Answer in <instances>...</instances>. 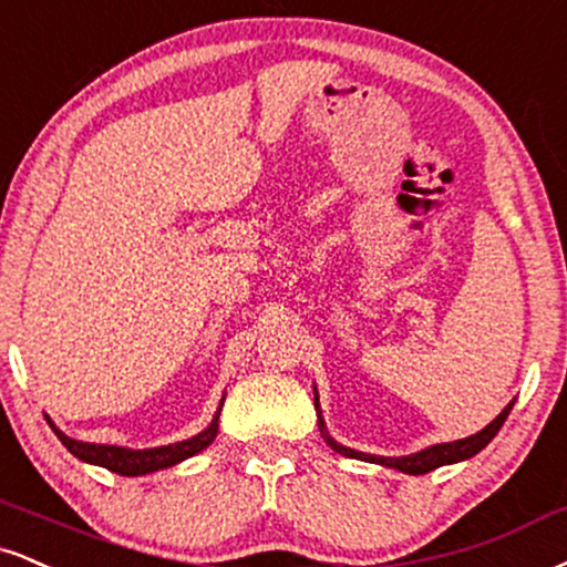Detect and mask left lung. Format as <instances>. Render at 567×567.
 Segmentation results:
<instances>
[{
    "label": "left lung",
    "mask_w": 567,
    "mask_h": 567,
    "mask_svg": "<svg viewBox=\"0 0 567 567\" xmlns=\"http://www.w3.org/2000/svg\"><path fill=\"white\" fill-rule=\"evenodd\" d=\"M513 404H515V401H509V404L502 409L499 417H496L494 422H488V425L483 427L481 433L470 435V439H460V441H452V443H435V446H427V449H422V452L409 454V456H378V454L357 452V449H349V446H343V443H338L336 439H330V433H327V427H324L322 412H319L317 388H313V406H317V414H319V431H322L327 446H330L332 452L351 456V460H364V462H374V465L401 470V473H406V475H425L435 467L454 465V462H462V460H470V456H475L481 452V449L488 446L491 439H494L496 433H499V427L504 425V420H507V414H509V409H513Z\"/></svg>",
    "instance_id": "1"
}]
</instances>
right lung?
<instances>
[{
	"instance_id": "obj_1",
	"label": "right lung",
	"mask_w": 567,
	"mask_h": 567,
	"mask_svg": "<svg viewBox=\"0 0 567 567\" xmlns=\"http://www.w3.org/2000/svg\"><path fill=\"white\" fill-rule=\"evenodd\" d=\"M218 414H221V409H218L216 417L210 420V425L206 427V431L193 435V439L179 441V443H168V446H155V449H124V446H107V443H84V441L71 439V435H65L63 431H58L50 417H47V422H50L54 435L63 441V446L68 449V452H71L73 456H79L81 462L107 467L111 473L132 475L134 478V475H147V473H155V470L174 467V465H179V462L189 460V456L200 454L203 449L210 446L216 439Z\"/></svg>"
}]
</instances>
